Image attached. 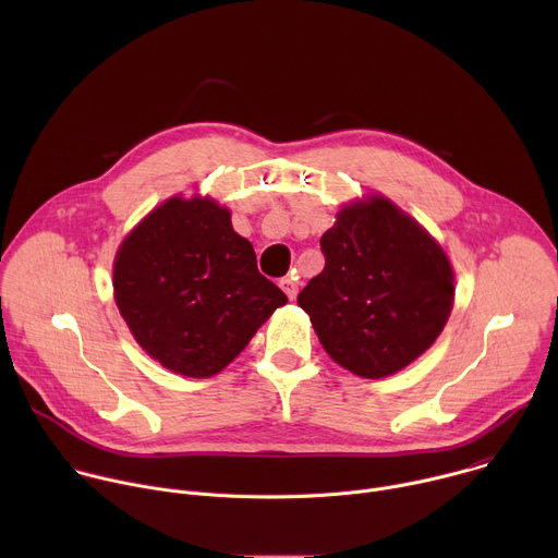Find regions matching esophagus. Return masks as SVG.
<instances>
[{
	"instance_id": "obj_1",
	"label": "esophagus",
	"mask_w": 558,
	"mask_h": 558,
	"mask_svg": "<svg viewBox=\"0 0 558 558\" xmlns=\"http://www.w3.org/2000/svg\"><path fill=\"white\" fill-rule=\"evenodd\" d=\"M280 287H282V291L287 293V298H289V300H293V298L298 295V280H295L293 276L282 278V280H280Z\"/></svg>"
}]
</instances>
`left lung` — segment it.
Instances as JSON below:
<instances>
[{"label":"left lung","instance_id":"1","mask_svg":"<svg viewBox=\"0 0 558 558\" xmlns=\"http://www.w3.org/2000/svg\"><path fill=\"white\" fill-rule=\"evenodd\" d=\"M325 269L298 304L325 351L362 377L409 366L441 333L452 269L433 238L386 198L349 205L320 238Z\"/></svg>","mask_w":558,"mask_h":558}]
</instances>
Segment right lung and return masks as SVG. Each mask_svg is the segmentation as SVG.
I'll use <instances>...</instances> for the list:
<instances>
[{
  "label": "right lung",
  "instance_id": "right-lung-1",
  "mask_svg": "<svg viewBox=\"0 0 558 558\" xmlns=\"http://www.w3.org/2000/svg\"><path fill=\"white\" fill-rule=\"evenodd\" d=\"M114 298L134 340L187 377L225 368L287 302L229 211L207 198H170L125 238Z\"/></svg>",
  "mask_w": 558,
  "mask_h": 558
}]
</instances>
